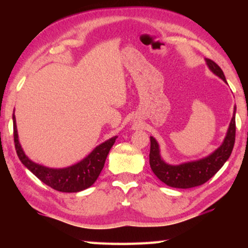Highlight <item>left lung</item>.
Listing matches in <instances>:
<instances>
[{
    "label": "left lung",
    "instance_id": "left-lung-1",
    "mask_svg": "<svg viewBox=\"0 0 248 248\" xmlns=\"http://www.w3.org/2000/svg\"><path fill=\"white\" fill-rule=\"evenodd\" d=\"M205 61H207L209 69L223 79L224 82H226L223 71L221 70L220 66L215 61L210 60V59H207ZM235 110H236V107H234L233 118L231 120L223 143L219 149H217L212 154H210L209 156L198 159V161L184 163V164L180 165L166 164L161 158V155H159L157 142L155 141L153 137H151L150 166L153 173L156 175V177L166 184L167 186L183 188V189L200 186V185L208 182L224 165V163L228 161L231 153H232L235 143V131H236Z\"/></svg>",
    "mask_w": 248,
    "mask_h": 248
}]
</instances>
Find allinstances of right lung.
<instances>
[{
	"instance_id": "1",
	"label": "right lung",
	"mask_w": 248,
	"mask_h": 248,
	"mask_svg": "<svg viewBox=\"0 0 248 248\" xmlns=\"http://www.w3.org/2000/svg\"><path fill=\"white\" fill-rule=\"evenodd\" d=\"M13 127L15 150L20 162L44 184L51 187L52 189L61 192H78L91 187L96 182V179L98 178L100 171H102L105 165V161H106L109 151H110L111 146L114 145L117 139V137H114L111 139L105 141L104 143L98 145L89 156L78 163V164L66 167V169L53 170L36 164L25 155L18 141L14 114Z\"/></svg>"
}]
</instances>
